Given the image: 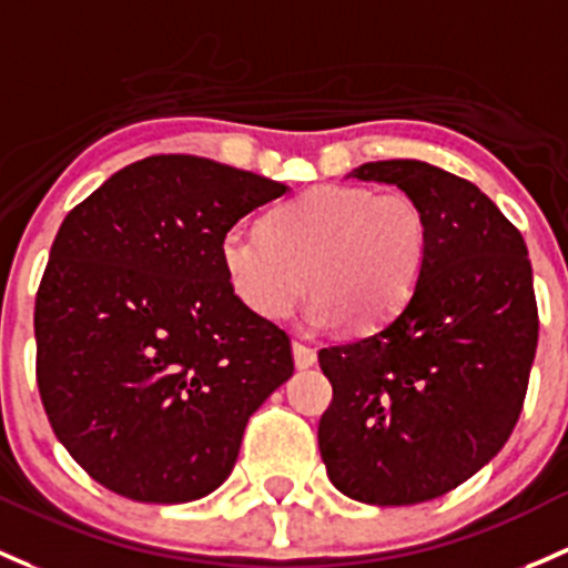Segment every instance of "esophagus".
I'll return each instance as SVG.
<instances>
[{
	"label": "esophagus",
	"instance_id": "esophagus-1",
	"mask_svg": "<svg viewBox=\"0 0 568 568\" xmlns=\"http://www.w3.org/2000/svg\"><path fill=\"white\" fill-rule=\"evenodd\" d=\"M315 359H318V356H315L313 345L302 343V339H294V362H296V367H313Z\"/></svg>",
	"mask_w": 568,
	"mask_h": 568
}]
</instances>
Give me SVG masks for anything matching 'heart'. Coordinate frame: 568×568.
<instances>
[{
    "instance_id": "b5f03b06",
    "label": "heart",
    "mask_w": 568,
    "mask_h": 568,
    "mask_svg": "<svg viewBox=\"0 0 568 568\" xmlns=\"http://www.w3.org/2000/svg\"><path fill=\"white\" fill-rule=\"evenodd\" d=\"M429 247L433 229L414 195L318 184L274 206L261 231H225L220 264L236 300L258 318H285L307 280L310 324L369 334L414 300Z\"/></svg>"
}]
</instances>
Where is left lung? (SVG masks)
I'll return each mask as SVG.
<instances>
[{"instance_id": "8db88e82", "label": "left lung", "mask_w": 568, "mask_h": 568, "mask_svg": "<svg viewBox=\"0 0 568 568\" xmlns=\"http://www.w3.org/2000/svg\"><path fill=\"white\" fill-rule=\"evenodd\" d=\"M425 206L433 247L408 307L369 337L318 351L332 403L318 446L332 485L375 506L433 500L504 449L539 343L523 234L468 179L422 160L364 163Z\"/></svg>"}]
</instances>
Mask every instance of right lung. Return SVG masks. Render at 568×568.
Masks as SVG:
<instances>
[{
	"instance_id": "right-lung-1",
	"label": "right lung",
	"mask_w": 568,
	"mask_h": 568,
	"mask_svg": "<svg viewBox=\"0 0 568 568\" xmlns=\"http://www.w3.org/2000/svg\"><path fill=\"white\" fill-rule=\"evenodd\" d=\"M283 193L214 160L152 154L59 225L34 300V373L57 438L111 493L204 498L294 375L288 334L236 300L220 264L225 231Z\"/></svg>"
}]
</instances>
